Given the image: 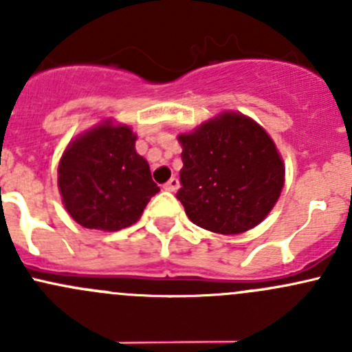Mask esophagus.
Listing matches in <instances>:
<instances>
[{
  "instance_id": "34e87169",
  "label": "esophagus",
  "mask_w": 352,
  "mask_h": 352,
  "mask_svg": "<svg viewBox=\"0 0 352 352\" xmlns=\"http://www.w3.org/2000/svg\"><path fill=\"white\" fill-rule=\"evenodd\" d=\"M179 187H180V182H179V179H175V177H173V179H170L168 182L165 184V190H170V192H177V190H179Z\"/></svg>"
}]
</instances>
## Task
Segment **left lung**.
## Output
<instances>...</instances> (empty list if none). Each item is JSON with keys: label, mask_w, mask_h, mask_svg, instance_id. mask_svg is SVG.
<instances>
[{"label": "left lung", "mask_w": 352, "mask_h": 352, "mask_svg": "<svg viewBox=\"0 0 352 352\" xmlns=\"http://www.w3.org/2000/svg\"><path fill=\"white\" fill-rule=\"evenodd\" d=\"M177 140L184 162L177 199L194 225L240 235L272 211L285 187V162L252 117L225 110Z\"/></svg>", "instance_id": "left-lung-1"}]
</instances>
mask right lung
Wrapping results in <instances>:
<instances>
[{"label":"right lung","mask_w":352,"mask_h":352,"mask_svg":"<svg viewBox=\"0 0 352 352\" xmlns=\"http://www.w3.org/2000/svg\"><path fill=\"white\" fill-rule=\"evenodd\" d=\"M136 140L127 124L105 119L69 141L59 160L58 187L78 225L119 232L134 225L160 192Z\"/></svg>","instance_id":"add662e5"}]
</instances>
